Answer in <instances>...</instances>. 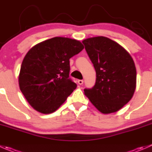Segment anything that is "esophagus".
<instances>
[{"label":"esophagus","instance_id":"34e87169","mask_svg":"<svg viewBox=\"0 0 152 152\" xmlns=\"http://www.w3.org/2000/svg\"><path fill=\"white\" fill-rule=\"evenodd\" d=\"M84 82V81L82 80V79H79V80H78V83H79V85H82Z\"/></svg>","mask_w":152,"mask_h":152}]
</instances>
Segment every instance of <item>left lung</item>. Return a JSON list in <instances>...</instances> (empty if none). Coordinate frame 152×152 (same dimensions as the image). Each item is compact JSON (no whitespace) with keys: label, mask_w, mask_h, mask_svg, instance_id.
I'll return each mask as SVG.
<instances>
[{"label":"left lung","mask_w":152,"mask_h":152,"mask_svg":"<svg viewBox=\"0 0 152 152\" xmlns=\"http://www.w3.org/2000/svg\"><path fill=\"white\" fill-rule=\"evenodd\" d=\"M96 73L95 85L85 94L103 113L116 112L132 98L137 71L130 54L119 44L103 36L82 42Z\"/></svg>","instance_id":"8db88e82"}]
</instances>
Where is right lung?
<instances>
[{"label": "right lung", "instance_id": "right-lung-1", "mask_svg": "<svg viewBox=\"0 0 152 152\" xmlns=\"http://www.w3.org/2000/svg\"><path fill=\"white\" fill-rule=\"evenodd\" d=\"M84 46L75 39L55 37L38 44L25 56L19 74L20 90L33 108L56 110L76 88L69 77L70 58Z\"/></svg>", "mask_w": 152, "mask_h": 152}]
</instances>
